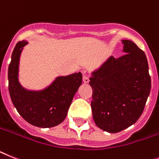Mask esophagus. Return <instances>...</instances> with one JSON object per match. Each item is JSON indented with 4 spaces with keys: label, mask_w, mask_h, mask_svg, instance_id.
I'll return each mask as SVG.
<instances>
[{
    "label": "esophagus",
    "mask_w": 159,
    "mask_h": 159,
    "mask_svg": "<svg viewBox=\"0 0 159 159\" xmlns=\"http://www.w3.org/2000/svg\"><path fill=\"white\" fill-rule=\"evenodd\" d=\"M90 82V79H89V77H87L86 75L83 76V82L84 83H89Z\"/></svg>",
    "instance_id": "1"
}]
</instances>
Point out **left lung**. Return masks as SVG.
I'll use <instances>...</instances> for the list:
<instances>
[{
  "label": "left lung",
  "mask_w": 159,
  "mask_h": 159,
  "mask_svg": "<svg viewBox=\"0 0 159 159\" xmlns=\"http://www.w3.org/2000/svg\"><path fill=\"white\" fill-rule=\"evenodd\" d=\"M124 56L108 57L91 72V109L94 123L116 133L140 118L150 95L151 79L146 56L136 43L122 39Z\"/></svg>",
  "instance_id": "left-lung-1"
}]
</instances>
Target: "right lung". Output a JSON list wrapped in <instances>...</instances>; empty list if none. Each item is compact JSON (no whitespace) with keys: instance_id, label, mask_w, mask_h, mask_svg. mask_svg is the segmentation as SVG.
Returning <instances> with one entry per match:
<instances>
[{"instance_id":"obj_1","label":"right lung","mask_w":159,"mask_h":159,"mask_svg":"<svg viewBox=\"0 0 159 159\" xmlns=\"http://www.w3.org/2000/svg\"><path fill=\"white\" fill-rule=\"evenodd\" d=\"M26 41L16 44L8 69L9 91L13 104L20 116L29 124L39 128H52L60 125L78 88L82 85L81 72L57 77L42 90H27L19 82L20 57Z\"/></svg>"}]
</instances>
